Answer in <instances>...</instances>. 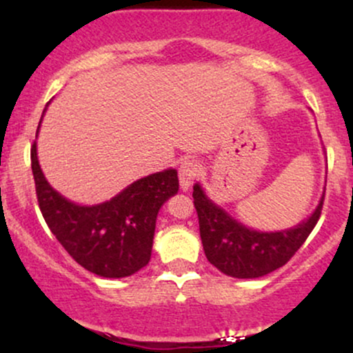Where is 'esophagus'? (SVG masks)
I'll return each mask as SVG.
<instances>
[{
  "instance_id": "esophagus-1",
  "label": "esophagus",
  "mask_w": 353,
  "mask_h": 353,
  "mask_svg": "<svg viewBox=\"0 0 353 353\" xmlns=\"http://www.w3.org/2000/svg\"><path fill=\"white\" fill-rule=\"evenodd\" d=\"M199 164L196 163L194 159H185L184 163L181 164L179 168V181H181V188L184 190H188L192 184L194 179L197 177L199 174Z\"/></svg>"
}]
</instances>
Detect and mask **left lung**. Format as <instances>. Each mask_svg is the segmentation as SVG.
Listing matches in <instances>:
<instances>
[{"label": "left lung", "mask_w": 353, "mask_h": 353, "mask_svg": "<svg viewBox=\"0 0 353 353\" xmlns=\"http://www.w3.org/2000/svg\"><path fill=\"white\" fill-rule=\"evenodd\" d=\"M323 194L314 212L297 225L281 230H257L234 219L196 182L192 197L205 257L222 274L234 279H257L274 272L290 261L314 230L322 210Z\"/></svg>", "instance_id": "left-lung-1"}]
</instances>
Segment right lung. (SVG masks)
Segmentation results:
<instances>
[{
    "mask_svg": "<svg viewBox=\"0 0 353 353\" xmlns=\"http://www.w3.org/2000/svg\"><path fill=\"white\" fill-rule=\"evenodd\" d=\"M31 169L44 221L79 265L99 277L123 279L149 264L157 214L179 190L176 169L141 177L109 201L92 205L72 202L51 188L39 165L36 141L31 148Z\"/></svg>",
    "mask_w": 353,
    "mask_h": 353,
    "instance_id": "right-lung-1",
    "label": "right lung"
}]
</instances>
